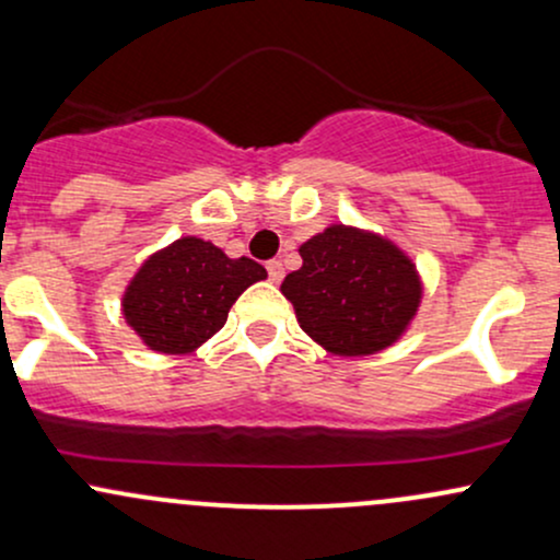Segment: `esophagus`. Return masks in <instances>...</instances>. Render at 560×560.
Returning <instances> with one entry per match:
<instances>
[{"label":"esophagus","mask_w":560,"mask_h":560,"mask_svg":"<svg viewBox=\"0 0 560 560\" xmlns=\"http://www.w3.org/2000/svg\"><path fill=\"white\" fill-rule=\"evenodd\" d=\"M266 270H268V279L276 281V284H279V281L284 279V266H281V260H268L266 262Z\"/></svg>","instance_id":"obj_1"}]
</instances>
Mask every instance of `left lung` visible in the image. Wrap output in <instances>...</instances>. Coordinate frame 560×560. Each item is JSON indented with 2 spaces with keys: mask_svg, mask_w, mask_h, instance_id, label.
I'll return each instance as SVG.
<instances>
[{
  "mask_svg": "<svg viewBox=\"0 0 560 560\" xmlns=\"http://www.w3.org/2000/svg\"><path fill=\"white\" fill-rule=\"evenodd\" d=\"M303 268L281 284L298 322L337 355H366L398 340L420 305L415 266L390 242L331 225L300 247Z\"/></svg>",
  "mask_w": 560,
  "mask_h": 560,
  "instance_id": "left-lung-1",
  "label": "left lung"
}]
</instances>
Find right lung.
Wrapping results in <instances>:
<instances>
[{
  "label": "right lung",
  "instance_id": "right-lung-1",
  "mask_svg": "<svg viewBox=\"0 0 560 560\" xmlns=\"http://www.w3.org/2000/svg\"><path fill=\"white\" fill-rule=\"evenodd\" d=\"M266 268L249 257L223 255L210 242L186 236L143 262L125 294V316L145 346L188 353L223 329L231 305Z\"/></svg>",
  "mask_w": 560,
  "mask_h": 560
}]
</instances>
